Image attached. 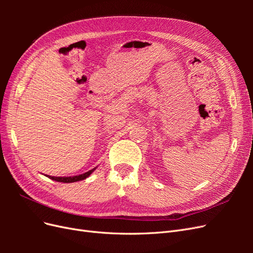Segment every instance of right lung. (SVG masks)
<instances>
[{"instance_id": "right-lung-1", "label": "right lung", "mask_w": 253, "mask_h": 253, "mask_svg": "<svg viewBox=\"0 0 253 253\" xmlns=\"http://www.w3.org/2000/svg\"><path fill=\"white\" fill-rule=\"evenodd\" d=\"M95 170H96V168H95V169L89 170L86 173H83V174L78 175V176H70V177H55V176H49V175H47V177L52 179V180L59 181V182H66V183H68V182H75V181H79V180L85 179L87 176H89Z\"/></svg>"}]
</instances>
